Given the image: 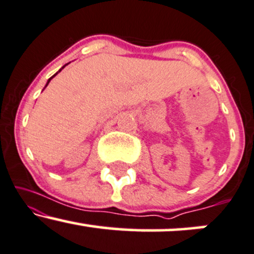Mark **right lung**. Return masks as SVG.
<instances>
[{
    "instance_id": "right-lung-1",
    "label": "right lung",
    "mask_w": 254,
    "mask_h": 254,
    "mask_svg": "<svg viewBox=\"0 0 254 254\" xmlns=\"http://www.w3.org/2000/svg\"><path fill=\"white\" fill-rule=\"evenodd\" d=\"M65 66H66V65H65ZM65 66H64V67H65ZM64 67H63V68H64ZM63 68H61V69H63ZM61 69H59V72L61 71ZM59 72H57V73H56V74H54V75H53V77H51L50 79H48V80H47V84H46V86H45V88H46V87H47V85H48V84H50V81H51V80H52V79H53L54 77H56V75H57V74H58V73H59Z\"/></svg>"
}]
</instances>
